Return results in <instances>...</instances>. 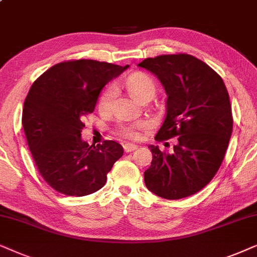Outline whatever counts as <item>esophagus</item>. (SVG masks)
<instances>
[{
  "instance_id": "obj_1",
  "label": "esophagus",
  "mask_w": 257,
  "mask_h": 257,
  "mask_svg": "<svg viewBox=\"0 0 257 257\" xmlns=\"http://www.w3.org/2000/svg\"><path fill=\"white\" fill-rule=\"evenodd\" d=\"M123 149H124L125 153H132L138 149V146L132 145V143H125V145H123Z\"/></svg>"
}]
</instances>
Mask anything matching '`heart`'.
Segmentation results:
<instances>
[{
	"mask_svg": "<svg viewBox=\"0 0 257 257\" xmlns=\"http://www.w3.org/2000/svg\"><path fill=\"white\" fill-rule=\"evenodd\" d=\"M124 85L135 98L143 101L147 97H153L156 91V84L148 74L138 71L129 75L124 80ZM116 95V89L110 85L101 95L98 105L102 110H109L111 108L112 101ZM148 126V123L145 121H138L134 123L121 122L116 126V133L122 138L128 140H139L141 138V132Z\"/></svg>",
	"mask_w": 257,
	"mask_h": 257,
	"instance_id": "b5f03b06",
	"label": "heart"
}]
</instances>
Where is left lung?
Masks as SVG:
<instances>
[{"instance_id":"obj_1","label":"left lung","mask_w":257,"mask_h":257,"mask_svg":"<svg viewBox=\"0 0 257 257\" xmlns=\"http://www.w3.org/2000/svg\"><path fill=\"white\" fill-rule=\"evenodd\" d=\"M139 67L161 81L167 93L166 118L156 141L176 138L174 152L149 146L152 166L145 183L157 196L179 200L196 194L217 173L232 132L231 105L216 71L188 54L161 55Z\"/></svg>"}]
</instances>
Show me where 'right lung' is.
<instances>
[{
	"label": "right lung",
	"mask_w": 257,
	"mask_h": 257,
	"mask_svg": "<svg viewBox=\"0 0 257 257\" xmlns=\"http://www.w3.org/2000/svg\"><path fill=\"white\" fill-rule=\"evenodd\" d=\"M128 67L67 61L44 71L30 88L22 125L37 170L59 193L80 197L101 189L123 155L122 146L115 141L89 147L81 132L82 121L94 111L104 85Z\"/></svg>",
	"instance_id": "obj_1"
}]
</instances>
